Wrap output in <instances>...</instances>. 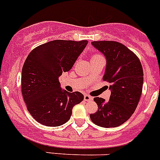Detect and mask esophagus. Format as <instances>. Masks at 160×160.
I'll return each mask as SVG.
<instances>
[{"mask_svg":"<svg viewBox=\"0 0 160 160\" xmlns=\"http://www.w3.org/2000/svg\"><path fill=\"white\" fill-rule=\"evenodd\" d=\"M93 100V98L88 94H85L84 95V101L86 102H91Z\"/></svg>","mask_w":160,"mask_h":160,"instance_id":"1","label":"esophagus"}]
</instances>
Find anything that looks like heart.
Listing matches in <instances>:
<instances>
[{
  "label": "heart",
  "mask_w": 160,
  "mask_h": 160,
  "mask_svg": "<svg viewBox=\"0 0 160 160\" xmlns=\"http://www.w3.org/2000/svg\"><path fill=\"white\" fill-rule=\"evenodd\" d=\"M98 57H101V56H100V55H94V56H93V58H98Z\"/></svg>",
  "instance_id": "obj_1"
}]
</instances>
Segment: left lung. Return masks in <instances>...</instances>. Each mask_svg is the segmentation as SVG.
I'll return each instance as SVG.
<instances>
[{"label":"left lung","mask_w":160,"mask_h":160,"mask_svg":"<svg viewBox=\"0 0 160 160\" xmlns=\"http://www.w3.org/2000/svg\"><path fill=\"white\" fill-rule=\"evenodd\" d=\"M92 46L107 59L103 80L111 83L108 102L96 97L98 111L90 119L102 128H116L135 112L142 94L143 71L136 55L124 45L112 41L92 42Z\"/></svg>","instance_id":"left-lung-1"}]
</instances>
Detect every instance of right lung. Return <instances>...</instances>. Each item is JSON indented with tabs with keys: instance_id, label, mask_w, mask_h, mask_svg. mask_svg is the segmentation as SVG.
<instances>
[{
	"instance_id": "add662e5",
	"label": "right lung",
	"mask_w": 160,
	"mask_h": 160,
	"mask_svg": "<svg viewBox=\"0 0 160 160\" xmlns=\"http://www.w3.org/2000/svg\"><path fill=\"white\" fill-rule=\"evenodd\" d=\"M88 42L54 40L32 49L22 67V92L28 111L39 123L58 127L70 118L82 93L61 88L59 77L71 70Z\"/></svg>"
}]
</instances>
